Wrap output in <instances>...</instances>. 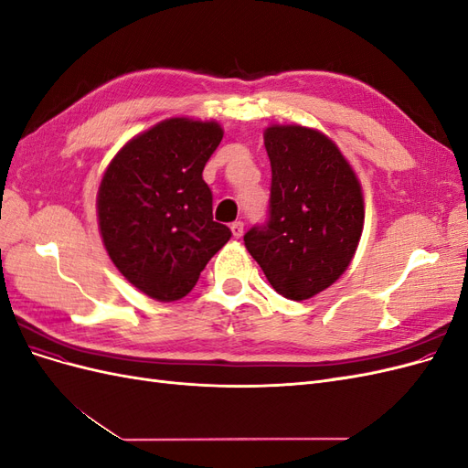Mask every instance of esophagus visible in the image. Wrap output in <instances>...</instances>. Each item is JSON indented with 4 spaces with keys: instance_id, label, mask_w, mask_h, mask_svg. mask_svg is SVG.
<instances>
[{
    "instance_id": "1",
    "label": "esophagus",
    "mask_w": 468,
    "mask_h": 468,
    "mask_svg": "<svg viewBox=\"0 0 468 468\" xmlns=\"http://www.w3.org/2000/svg\"><path fill=\"white\" fill-rule=\"evenodd\" d=\"M230 230H232L234 238H242V234H244V222H242V220L232 222V224H230Z\"/></svg>"
}]
</instances>
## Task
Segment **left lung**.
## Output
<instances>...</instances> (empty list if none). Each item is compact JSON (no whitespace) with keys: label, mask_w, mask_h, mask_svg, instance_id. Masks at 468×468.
Here are the masks:
<instances>
[{"label":"left lung","mask_w":468,"mask_h":468,"mask_svg":"<svg viewBox=\"0 0 468 468\" xmlns=\"http://www.w3.org/2000/svg\"><path fill=\"white\" fill-rule=\"evenodd\" d=\"M271 162L267 220L244 236L271 287L306 301L342 275L363 230V195L330 138L304 126H269Z\"/></svg>","instance_id":"1"}]
</instances>
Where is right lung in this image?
<instances>
[{
	"mask_svg": "<svg viewBox=\"0 0 468 468\" xmlns=\"http://www.w3.org/2000/svg\"><path fill=\"white\" fill-rule=\"evenodd\" d=\"M220 140L217 122L169 119L124 144L103 176L97 215L109 258L155 301L183 299L232 236L212 220L203 179Z\"/></svg>",
	"mask_w": 468,
	"mask_h": 468,
	"instance_id": "obj_1",
	"label": "right lung"
}]
</instances>
